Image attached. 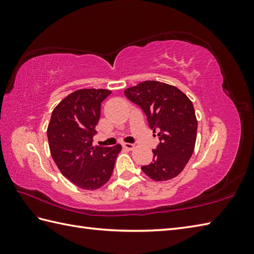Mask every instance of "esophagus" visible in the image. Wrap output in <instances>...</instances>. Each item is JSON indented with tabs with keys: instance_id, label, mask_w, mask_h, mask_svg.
<instances>
[{
	"instance_id": "esophagus-1",
	"label": "esophagus",
	"mask_w": 254,
	"mask_h": 254,
	"mask_svg": "<svg viewBox=\"0 0 254 254\" xmlns=\"http://www.w3.org/2000/svg\"><path fill=\"white\" fill-rule=\"evenodd\" d=\"M122 146L124 148H127V149H133L134 148V145L131 144V143H123Z\"/></svg>"
}]
</instances>
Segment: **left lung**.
<instances>
[{"instance_id":"1","label":"left lung","mask_w":254,"mask_h":254,"mask_svg":"<svg viewBox=\"0 0 254 254\" xmlns=\"http://www.w3.org/2000/svg\"><path fill=\"white\" fill-rule=\"evenodd\" d=\"M128 100L146 115L148 126L159 130L153 163L142 170L155 181H167L185 169L196 141L197 121L192 101L175 86L146 80L124 90Z\"/></svg>"}]
</instances>
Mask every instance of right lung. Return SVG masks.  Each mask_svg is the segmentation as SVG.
<instances>
[{"label":"right lung","instance_id":"1","mask_svg":"<svg viewBox=\"0 0 254 254\" xmlns=\"http://www.w3.org/2000/svg\"><path fill=\"white\" fill-rule=\"evenodd\" d=\"M108 89H78L65 97L51 115L47 130L51 156L61 174L84 190L108 182L121 145L93 146L101 104Z\"/></svg>","mask_w":254,"mask_h":254}]
</instances>
